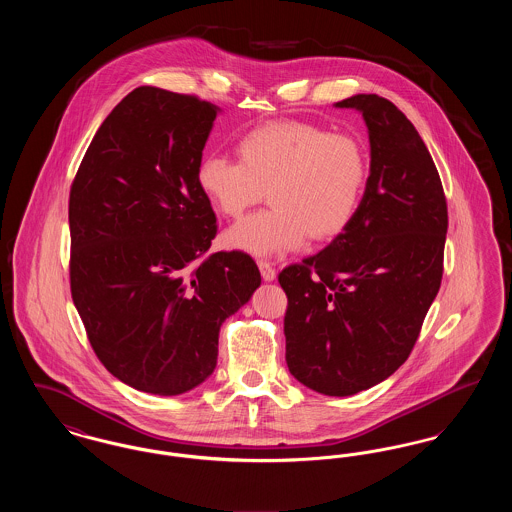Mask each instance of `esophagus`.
<instances>
[{
  "instance_id": "obj_1",
  "label": "esophagus",
  "mask_w": 512,
  "mask_h": 512,
  "mask_svg": "<svg viewBox=\"0 0 512 512\" xmlns=\"http://www.w3.org/2000/svg\"><path fill=\"white\" fill-rule=\"evenodd\" d=\"M257 265H259V270H261V276L267 280V282H272L274 278H276V270L274 267L268 263V261H257Z\"/></svg>"
}]
</instances>
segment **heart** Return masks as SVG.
<instances>
[{"instance_id":"heart-1","label":"heart","mask_w":512,"mask_h":512,"mask_svg":"<svg viewBox=\"0 0 512 512\" xmlns=\"http://www.w3.org/2000/svg\"><path fill=\"white\" fill-rule=\"evenodd\" d=\"M238 161L205 155L199 192L220 215L238 219L263 201L272 207L234 224L222 244L257 257L326 242L349 226L365 190L368 159L359 138L309 122H270L236 142Z\"/></svg>"}]
</instances>
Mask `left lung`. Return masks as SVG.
<instances>
[{
  "instance_id": "left-lung-1",
  "label": "left lung",
  "mask_w": 512,
  "mask_h": 512,
  "mask_svg": "<svg viewBox=\"0 0 512 512\" xmlns=\"http://www.w3.org/2000/svg\"><path fill=\"white\" fill-rule=\"evenodd\" d=\"M370 176L349 226L317 255L284 268L286 363L307 388L345 397L403 365L443 276L447 201L434 159L390 99L359 94Z\"/></svg>"
}]
</instances>
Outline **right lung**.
<instances>
[{
  "label": "right lung",
  "instance_id": "1",
  "mask_svg": "<svg viewBox=\"0 0 512 512\" xmlns=\"http://www.w3.org/2000/svg\"><path fill=\"white\" fill-rule=\"evenodd\" d=\"M209 101L132 90L99 126L69 195L71 295L115 378L178 395L217 366L220 324L261 284L244 251L209 253L217 217L195 169Z\"/></svg>",
  "mask_w": 512,
  "mask_h": 512
}]
</instances>
